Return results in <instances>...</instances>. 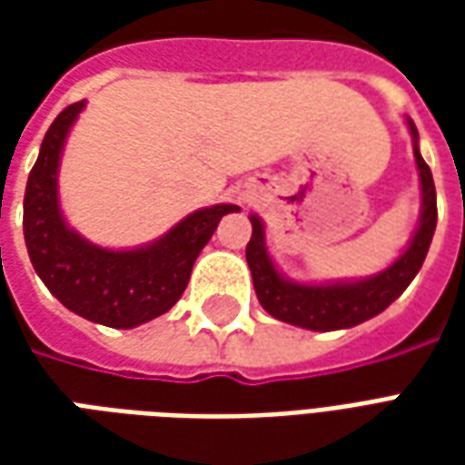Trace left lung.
I'll list each match as a JSON object with an SVG mask.
<instances>
[{
    "label": "left lung",
    "instance_id": "1",
    "mask_svg": "<svg viewBox=\"0 0 465 465\" xmlns=\"http://www.w3.org/2000/svg\"><path fill=\"white\" fill-rule=\"evenodd\" d=\"M409 124L413 139V156L419 169L420 182V219L419 229L411 236L406 252L383 272L356 279V282H329V283H302L286 279L266 249V232L263 222L252 213V239L246 243V262L252 269L253 289L266 312L279 322L302 326L309 331H339L379 316L383 309L406 292L416 273L423 266L429 253L430 239L436 232V186L430 176L429 163L423 162L419 152V132L416 124Z\"/></svg>",
    "mask_w": 465,
    "mask_h": 465
}]
</instances>
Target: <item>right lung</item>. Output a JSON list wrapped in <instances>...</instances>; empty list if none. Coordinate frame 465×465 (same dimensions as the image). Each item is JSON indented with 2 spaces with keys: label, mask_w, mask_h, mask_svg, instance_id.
<instances>
[{
  "label": "right lung",
  "mask_w": 465,
  "mask_h": 465,
  "mask_svg": "<svg viewBox=\"0 0 465 465\" xmlns=\"http://www.w3.org/2000/svg\"><path fill=\"white\" fill-rule=\"evenodd\" d=\"M86 102L66 106L49 126L25 192V242L49 292L86 322L134 329L182 299L192 266L222 216L236 203H216L183 216L156 242L136 249H104L66 223L59 206V162L66 136Z\"/></svg>",
  "instance_id": "1"
}]
</instances>
